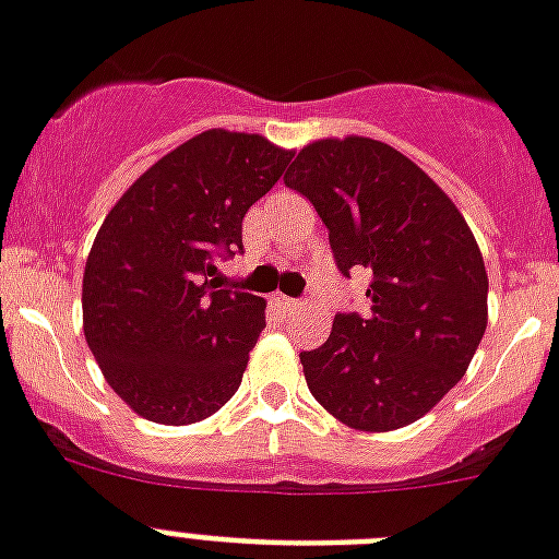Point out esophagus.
Listing matches in <instances>:
<instances>
[{"label": "esophagus", "mask_w": 559, "mask_h": 559, "mask_svg": "<svg viewBox=\"0 0 559 559\" xmlns=\"http://www.w3.org/2000/svg\"><path fill=\"white\" fill-rule=\"evenodd\" d=\"M275 304L284 309H298V304L301 301H295V298H287V295H275Z\"/></svg>", "instance_id": "esophagus-1"}]
</instances>
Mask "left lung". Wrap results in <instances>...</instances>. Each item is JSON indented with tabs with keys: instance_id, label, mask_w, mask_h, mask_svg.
Returning a JSON list of instances; mask_svg holds the SVG:
<instances>
[{
	"instance_id": "1",
	"label": "left lung",
	"mask_w": 559,
	"mask_h": 559,
	"mask_svg": "<svg viewBox=\"0 0 559 559\" xmlns=\"http://www.w3.org/2000/svg\"><path fill=\"white\" fill-rule=\"evenodd\" d=\"M284 181L316 204L341 272H372L367 316H335L326 344L301 352L309 392L349 429L415 424L466 374L489 323L466 218L412 158L364 135L307 144Z\"/></svg>"
}]
</instances>
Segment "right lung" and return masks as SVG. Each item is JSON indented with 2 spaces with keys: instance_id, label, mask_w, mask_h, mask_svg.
I'll list each match as a JSON object with an SVG mask.
<instances>
[{
  "instance_id": "right-lung-1",
  "label": "right lung",
  "mask_w": 559,
  "mask_h": 559,
  "mask_svg": "<svg viewBox=\"0 0 559 559\" xmlns=\"http://www.w3.org/2000/svg\"><path fill=\"white\" fill-rule=\"evenodd\" d=\"M289 158L264 135L204 130L135 178L98 227L84 337L107 386L144 420L199 424L241 386L266 301L218 289L215 258L241 250L243 215Z\"/></svg>"
}]
</instances>
